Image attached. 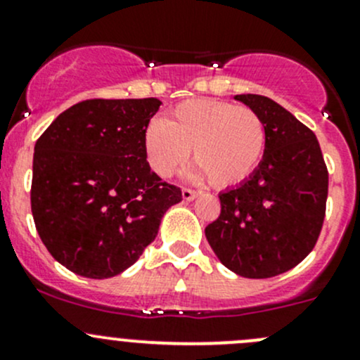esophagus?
<instances>
[{
  "label": "esophagus",
  "instance_id": "34e87169",
  "mask_svg": "<svg viewBox=\"0 0 360 360\" xmlns=\"http://www.w3.org/2000/svg\"><path fill=\"white\" fill-rule=\"evenodd\" d=\"M198 197V191H195V190H190V188H184L183 190V198L186 202H190V200H193V198H197Z\"/></svg>",
  "mask_w": 360,
  "mask_h": 360
}]
</instances>
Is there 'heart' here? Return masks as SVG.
Instances as JSON below:
<instances>
[{
	"label": "heart",
	"instance_id": "1",
	"mask_svg": "<svg viewBox=\"0 0 360 360\" xmlns=\"http://www.w3.org/2000/svg\"><path fill=\"white\" fill-rule=\"evenodd\" d=\"M268 132L264 120L248 106L224 101L193 99L177 104L169 116L144 130L148 163L160 177H169L193 153L191 176L216 188L245 181L264 157Z\"/></svg>",
	"mask_w": 360,
	"mask_h": 360
}]
</instances>
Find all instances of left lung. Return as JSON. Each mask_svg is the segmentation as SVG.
I'll use <instances>...</instances> for the list:
<instances>
[{
    "instance_id": "1",
    "label": "left lung",
    "mask_w": 360,
    "mask_h": 360,
    "mask_svg": "<svg viewBox=\"0 0 360 360\" xmlns=\"http://www.w3.org/2000/svg\"><path fill=\"white\" fill-rule=\"evenodd\" d=\"M235 99L264 120L266 151L237 188L219 193L205 228L221 263L245 278H270L300 264L317 244L329 174L315 134L281 104L256 94Z\"/></svg>"
}]
</instances>
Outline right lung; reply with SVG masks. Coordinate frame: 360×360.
I'll use <instances>...</instances> for the list:
<instances>
[{"label": "right lung", "instance_id": "right-lung-1", "mask_svg": "<svg viewBox=\"0 0 360 360\" xmlns=\"http://www.w3.org/2000/svg\"><path fill=\"white\" fill-rule=\"evenodd\" d=\"M160 104L155 97L82 101L36 141L32 217L45 248L72 274H122L155 240L167 209L183 200L144 151Z\"/></svg>", "mask_w": 360, "mask_h": 360}]
</instances>
